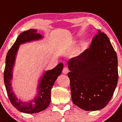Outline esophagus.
I'll use <instances>...</instances> for the list:
<instances>
[{
  "label": "esophagus",
  "instance_id": "34e87169",
  "mask_svg": "<svg viewBox=\"0 0 122 122\" xmlns=\"http://www.w3.org/2000/svg\"><path fill=\"white\" fill-rule=\"evenodd\" d=\"M69 72V69L67 67H65L63 68V69H62V73L64 74H67Z\"/></svg>",
  "mask_w": 122,
  "mask_h": 122
}]
</instances>
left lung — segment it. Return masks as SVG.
Returning a JSON list of instances; mask_svg holds the SVG:
<instances>
[{
    "mask_svg": "<svg viewBox=\"0 0 122 122\" xmlns=\"http://www.w3.org/2000/svg\"><path fill=\"white\" fill-rule=\"evenodd\" d=\"M98 33L88 49L67 62L72 100L85 111L104 107L118 81L117 53L106 34Z\"/></svg>",
    "mask_w": 122,
    "mask_h": 122,
    "instance_id": "left-lung-1",
    "label": "left lung"
}]
</instances>
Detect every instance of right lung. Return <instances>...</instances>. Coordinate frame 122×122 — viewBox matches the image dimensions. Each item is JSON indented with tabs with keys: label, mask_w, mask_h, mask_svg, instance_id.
Masks as SVG:
<instances>
[{
	"label": "right lung",
	"mask_w": 122,
	"mask_h": 122,
	"mask_svg": "<svg viewBox=\"0 0 122 122\" xmlns=\"http://www.w3.org/2000/svg\"><path fill=\"white\" fill-rule=\"evenodd\" d=\"M37 30L36 29H30L20 34L14 44L8 50L5 60L4 83L8 98L12 105L16 109L26 114L38 113L47 108L50 103L51 90L63 69V64L60 62L55 68L43 72L39 80L37 94L32 100L26 102L17 98L11 86L13 70L15 64L17 52L20 45L21 44L43 39V36L37 33Z\"/></svg>",
	"instance_id": "1"
}]
</instances>
